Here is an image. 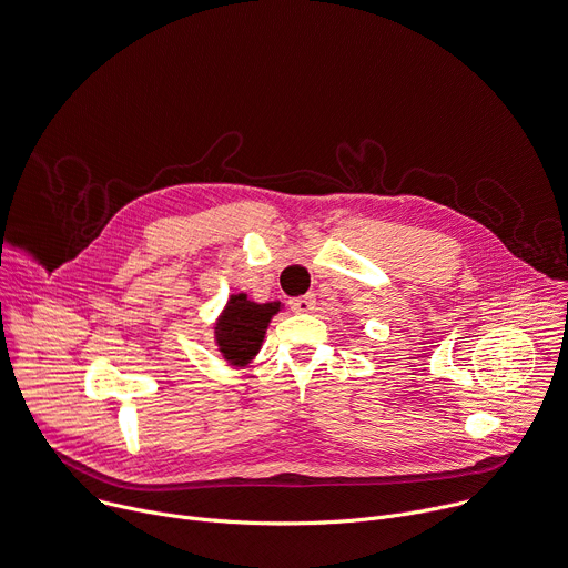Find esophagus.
<instances>
[{"label": "esophagus", "instance_id": "1", "mask_svg": "<svg viewBox=\"0 0 568 568\" xmlns=\"http://www.w3.org/2000/svg\"><path fill=\"white\" fill-rule=\"evenodd\" d=\"M291 306L295 313H311L315 308V297L313 295H302L291 300Z\"/></svg>", "mask_w": 568, "mask_h": 568}]
</instances>
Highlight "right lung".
<instances>
[{
  "instance_id": "right-lung-1",
  "label": "right lung",
  "mask_w": 568,
  "mask_h": 568,
  "mask_svg": "<svg viewBox=\"0 0 568 568\" xmlns=\"http://www.w3.org/2000/svg\"><path fill=\"white\" fill-rule=\"evenodd\" d=\"M284 308L282 302H255L248 293H233L214 322V345L221 358L235 369H244L260 354L266 328Z\"/></svg>"
}]
</instances>
